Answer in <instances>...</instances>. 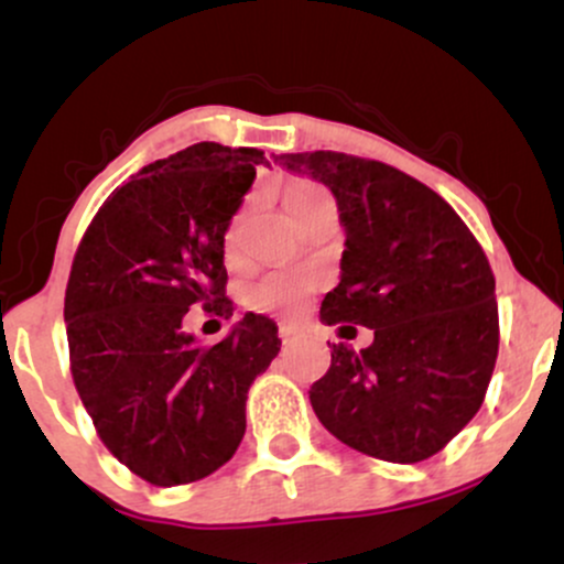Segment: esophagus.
<instances>
[{
    "label": "esophagus",
    "instance_id": "34e87169",
    "mask_svg": "<svg viewBox=\"0 0 564 564\" xmlns=\"http://www.w3.org/2000/svg\"><path fill=\"white\" fill-rule=\"evenodd\" d=\"M278 336H281L283 345H289V341L296 339V332L291 326H286V323H281V326H278Z\"/></svg>",
    "mask_w": 564,
    "mask_h": 564
}]
</instances>
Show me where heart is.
Masks as SVG:
<instances>
[{"instance_id":"heart-1","label":"heart","mask_w":564,"mask_h":564,"mask_svg":"<svg viewBox=\"0 0 564 564\" xmlns=\"http://www.w3.org/2000/svg\"><path fill=\"white\" fill-rule=\"evenodd\" d=\"M328 193L323 191L321 185L310 183V180H294V183L286 185L283 191V200H286L289 212H300L313 200L326 198ZM238 232H241V217L232 219L228 228V236H225V251H228L230 260L238 257ZM310 291V281L302 273H294V270H275V273L264 275L260 283H254L249 291V302L254 304L257 310H286L291 304H296L304 294Z\"/></svg>"}]
</instances>
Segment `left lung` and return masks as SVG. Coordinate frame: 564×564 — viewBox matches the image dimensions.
<instances>
[{
  "label": "left lung",
  "mask_w": 564,
  "mask_h": 564,
  "mask_svg": "<svg viewBox=\"0 0 564 564\" xmlns=\"http://www.w3.org/2000/svg\"><path fill=\"white\" fill-rule=\"evenodd\" d=\"M278 164L334 193L347 241L321 321L373 328L371 347L334 345L310 387L315 416L349 448L392 464L443 451L480 411L498 355L496 278L445 198L381 161L336 151Z\"/></svg>",
  "instance_id": "1"
}]
</instances>
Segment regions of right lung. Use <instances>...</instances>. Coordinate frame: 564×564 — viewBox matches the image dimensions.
<instances>
[{
	"label": "right lung",
	"instance_id": "add662e5",
	"mask_svg": "<svg viewBox=\"0 0 564 564\" xmlns=\"http://www.w3.org/2000/svg\"><path fill=\"white\" fill-rule=\"evenodd\" d=\"M257 148L196 142L142 166L100 206L66 289L70 373L106 448L145 482H196L230 462L246 394L281 349L264 315L212 347L183 332L193 304L232 315L225 232L257 166Z\"/></svg>",
	"mask_w": 564,
	"mask_h": 564
}]
</instances>
